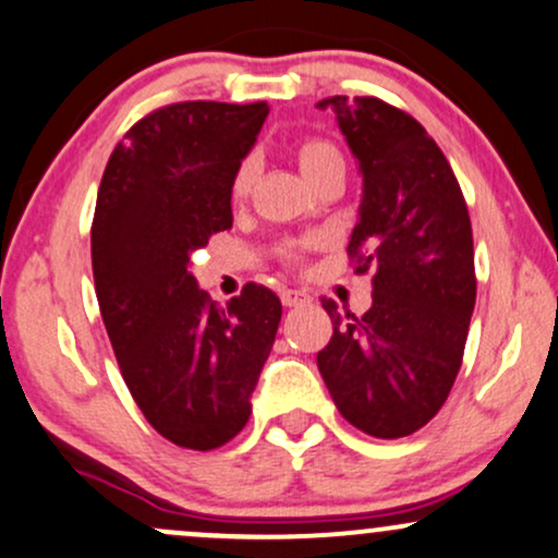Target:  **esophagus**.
I'll use <instances>...</instances> for the list:
<instances>
[{
	"mask_svg": "<svg viewBox=\"0 0 558 558\" xmlns=\"http://www.w3.org/2000/svg\"><path fill=\"white\" fill-rule=\"evenodd\" d=\"M280 299H283L286 306H304L310 304L312 296L306 291H299V288H286L283 293H280Z\"/></svg>",
	"mask_w": 558,
	"mask_h": 558,
	"instance_id": "1",
	"label": "esophagus"
}]
</instances>
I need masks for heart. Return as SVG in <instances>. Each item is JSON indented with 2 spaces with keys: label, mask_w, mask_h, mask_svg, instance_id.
Instances as JSON below:
<instances>
[{
  "label": "heart",
  "mask_w": 558,
  "mask_h": 558,
  "mask_svg": "<svg viewBox=\"0 0 558 558\" xmlns=\"http://www.w3.org/2000/svg\"><path fill=\"white\" fill-rule=\"evenodd\" d=\"M296 155H299V168L304 172L306 181L315 178L317 172H323L325 168H330V165L343 162L341 151H338L330 141H323V138L301 141ZM254 175H257V159L254 157L241 159L239 168L233 172V181H230V194H233V198H243L248 191H252Z\"/></svg>",
  "instance_id": "b5f03b06"
}]
</instances>
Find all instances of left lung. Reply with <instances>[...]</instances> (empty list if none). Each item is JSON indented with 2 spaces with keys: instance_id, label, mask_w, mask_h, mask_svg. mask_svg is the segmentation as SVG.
Instances as JSON below:
<instances>
[{
  "instance_id": "8db88e82",
  "label": "left lung",
  "mask_w": 558,
  "mask_h": 558,
  "mask_svg": "<svg viewBox=\"0 0 558 558\" xmlns=\"http://www.w3.org/2000/svg\"><path fill=\"white\" fill-rule=\"evenodd\" d=\"M360 159L354 272L373 270L362 317L323 299L332 338L317 367L338 412L375 438H403L444 407L462 367L477 278L472 222L451 165L412 114L375 96H330Z\"/></svg>"
}]
</instances>
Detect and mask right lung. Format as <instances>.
Returning <instances> with one entry per match:
<instances>
[{
	"mask_svg": "<svg viewBox=\"0 0 558 558\" xmlns=\"http://www.w3.org/2000/svg\"><path fill=\"white\" fill-rule=\"evenodd\" d=\"M267 101H178L114 146L92 226L99 312L120 373L149 425L194 451L226 446L252 414L283 306L246 283L217 306L189 272L191 252L233 226L230 181Z\"/></svg>",
	"mask_w": 558,
	"mask_h": 558,
	"instance_id": "add662e5",
	"label": "right lung"
}]
</instances>
